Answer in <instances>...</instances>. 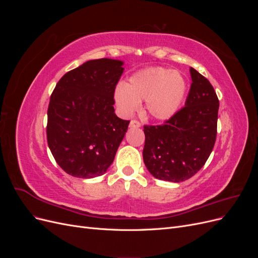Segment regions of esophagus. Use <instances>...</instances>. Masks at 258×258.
I'll list each match as a JSON object with an SVG mask.
<instances>
[{
	"label": "esophagus",
	"instance_id": "1",
	"mask_svg": "<svg viewBox=\"0 0 258 258\" xmlns=\"http://www.w3.org/2000/svg\"><path fill=\"white\" fill-rule=\"evenodd\" d=\"M141 127V122L136 120V119H132L130 121V128H140Z\"/></svg>",
	"mask_w": 258,
	"mask_h": 258
}]
</instances>
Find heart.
Here are the masks:
<instances>
[{
    "instance_id": "obj_1",
    "label": "heart",
    "mask_w": 258,
    "mask_h": 258,
    "mask_svg": "<svg viewBox=\"0 0 258 258\" xmlns=\"http://www.w3.org/2000/svg\"><path fill=\"white\" fill-rule=\"evenodd\" d=\"M187 92L182 73L165 68H150L131 75L127 84L115 89L114 99L120 112L129 116L145 100L151 118L167 120L177 113Z\"/></svg>"
}]
</instances>
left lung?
Here are the masks:
<instances>
[{
  "label": "left lung",
  "instance_id": "8db88e82",
  "mask_svg": "<svg viewBox=\"0 0 258 258\" xmlns=\"http://www.w3.org/2000/svg\"><path fill=\"white\" fill-rule=\"evenodd\" d=\"M191 85L185 106L158 126H144L143 160L158 179L179 183L196 174L212 152L217 129L218 98L213 86L189 69Z\"/></svg>",
  "mask_w": 258,
  "mask_h": 258
}]
</instances>
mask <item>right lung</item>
<instances>
[{"label": "right lung", "instance_id": "obj_1", "mask_svg": "<svg viewBox=\"0 0 258 258\" xmlns=\"http://www.w3.org/2000/svg\"><path fill=\"white\" fill-rule=\"evenodd\" d=\"M123 62L96 59L66 73L47 111V142L54 160L70 175L91 178L112 165L129 120L115 114L114 92Z\"/></svg>", "mask_w": 258, "mask_h": 258}]
</instances>
